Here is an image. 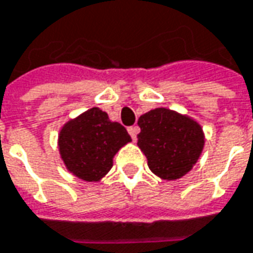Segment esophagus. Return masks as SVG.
I'll list each match as a JSON object with an SVG mask.
<instances>
[{
  "label": "esophagus",
  "mask_w": 253,
  "mask_h": 253,
  "mask_svg": "<svg viewBox=\"0 0 253 253\" xmlns=\"http://www.w3.org/2000/svg\"><path fill=\"white\" fill-rule=\"evenodd\" d=\"M128 132H129L130 138L133 139V140H136V135L139 133V126H138V125L129 126V128H128Z\"/></svg>",
  "instance_id": "esophagus-1"
}]
</instances>
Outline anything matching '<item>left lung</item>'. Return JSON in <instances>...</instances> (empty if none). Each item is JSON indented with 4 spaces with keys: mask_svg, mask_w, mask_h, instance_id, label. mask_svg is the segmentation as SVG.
Masks as SVG:
<instances>
[{
    "mask_svg": "<svg viewBox=\"0 0 253 253\" xmlns=\"http://www.w3.org/2000/svg\"><path fill=\"white\" fill-rule=\"evenodd\" d=\"M138 125V146L157 177L178 179L199 160L205 135L201 125L191 117L162 107L140 115Z\"/></svg>",
    "mask_w": 253,
    "mask_h": 253,
    "instance_id": "8db88e82",
    "label": "left lung"
}]
</instances>
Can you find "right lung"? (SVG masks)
I'll use <instances>...</instances> for the list:
<instances>
[{"instance_id": "obj_1", "label": "right lung", "mask_w": 253, "mask_h": 253, "mask_svg": "<svg viewBox=\"0 0 253 253\" xmlns=\"http://www.w3.org/2000/svg\"><path fill=\"white\" fill-rule=\"evenodd\" d=\"M128 142L126 129L110 121L97 107L69 120L58 136L59 154L67 170L89 182L100 181L111 170L115 153Z\"/></svg>"}]
</instances>
